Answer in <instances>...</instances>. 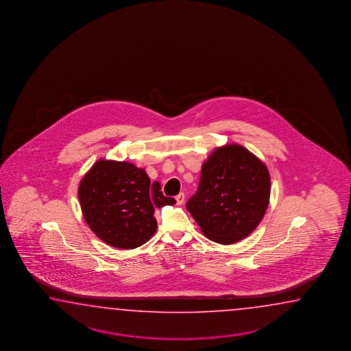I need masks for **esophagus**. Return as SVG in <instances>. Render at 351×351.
<instances>
[{
  "label": "esophagus",
  "mask_w": 351,
  "mask_h": 351,
  "mask_svg": "<svg viewBox=\"0 0 351 351\" xmlns=\"http://www.w3.org/2000/svg\"><path fill=\"white\" fill-rule=\"evenodd\" d=\"M184 193H179L178 195H176V201H177V204H182L183 202H184Z\"/></svg>",
  "instance_id": "obj_1"
}]
</instances>
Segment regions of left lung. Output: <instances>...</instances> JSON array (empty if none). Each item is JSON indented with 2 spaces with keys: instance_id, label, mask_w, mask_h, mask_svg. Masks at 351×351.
<instances>
[{
  "instance_id": "1",
  "label": "left lung",
  "mask_w": 351,
  "mask_h": 351,
  "mask_svg": "<svg viewBox=\"0 0 351 351\" xmlns=\"http://www.w3.org/2000/svg\"><path fill=\"white\" fill-rule=\"evenodd\" d=\"M269 192V169L261 159L239 144H226L202 165L198 191L186 209L207 239L232 245L260 224Z\"/></svg>"
}]
</instances>
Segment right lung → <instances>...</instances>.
Wrapping results in <instances>:
<instances>
[{
    "label": "right lung",
    "mask_w": 351,
    "mask_h": 351,
    "mask_svg": "<svg viewBox=\"0 0 351 351\" xmlns=\"http://www.w3.org/2000/svg\"><path fill=\"white\" fill-rule=\"evenodd\" d=\"M82 216L90 230L109 246L133 250L157 231L154 208L173 206L174 198L150 183L142 168L129 162L99 159L79 184Z\"/></svg>",
    "instance_id": "1"
}]
</instances>
